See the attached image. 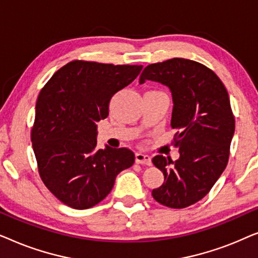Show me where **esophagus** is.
Listing matches in <instances>:
<instances>
[{
	"instance_id": "1",
	"label": "esophagus",
	"mask_w": 258,
	"mask_h": 258,
	"mask_svg": "<svg viewBox=\"0 0 258 258\" xmlns=\"http://www.w3.org/2000/svg\"><path fill=\"white\" fill-rule=\"evenodd\" d=\"M136 163L151 165V158L149 155H146L143 153H136Z\"/></svg>"
}]
</instances>
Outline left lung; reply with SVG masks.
<instances>
[{"label":"left lung","instance_id":"8db88e82","mask_svg":"<svg viewBox=\"0 0 258 258\" xmlns=\"http://www.w3.org/2000/svg\"><path fill=\"white\" fill-rule=\"evenodd\" d=\"M156 81L170 88L171 128L177 129L174 146L177 161L157 155L153 163L164 182L151 195L158 203L183 209L202 200L224 171L235 133V116L224 84L202 63L170 58L147 66L140 83Z\"/></svg>","mask_w":258,"mask_h":258}]
</instances>
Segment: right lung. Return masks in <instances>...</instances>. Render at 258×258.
Here are the masks:
<instances>
[{"label":"right lung","mask_w":258,"mask_h":258,"mask_svg":"<svg viewBox=\"0 0 258 258\" xmlns=\"http://www.w3.org/2000/svg\"><path fill=\"white\" fill-rule=\"evenodd\" d=\"M143 66L75 59L58 69L37 97L31 142L38 174L56 199L88 209L108 196L115 178L135 162L128 148L96 150V122Z\"/></svg>","instance_id":"1"}]
</instances>
